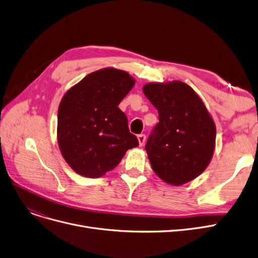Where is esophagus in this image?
Instances as JSON below:
<instances>
[{
    "label": "esophagus",
    "mask_w": 258,
    "mask_h": 258,
    "mask_svg": "<svg viewBox=\"0 0 258 258\" xmlns=\"http://www.w3.org/2000/svg\"><path fill=\"white\" fill-rule=\"evenodd\" d=\"M138 140H139L140 146H143L144 144H145V142H146V136L145 135H139L138 136Z\"/></svg>",
    "instance_id": "34e87169"
}]
</instances>
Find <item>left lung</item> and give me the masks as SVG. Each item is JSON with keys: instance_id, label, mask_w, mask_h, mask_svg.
<instances>
[{"instance_id": "obj_1", "label": "left lung", "mask_w": 258, "mask_h": 258, "mask_svg": "<svg viewBox=\"0 0 258 258\" xmlns=\"http://www.w3.org/2000/svg\"><path fill=\"white\" fill-rule=\"evenodd\" d=\"M145 96L159 112V122L145 149L153 171L179 186L205 170L213 158L216 126L198 94L186 84L149 82Z\"/></svg>"}]
</instances>
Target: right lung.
Wrapping results in <instances>:
<instances>
[{
	"label": "right lung",
	"mask_w": 258,
	"mask_h": 258,
	"mask_svg": "<svg viewBox=\"0 0 258 258\" xmlns=\"http://www.w3.org/2000/svg\"><path fill=\"white\" fill-rule=\"evenodd\" d=\"M136 84L127 72L101 69L68 90L58 109L61 154L80 176L99 178L115 168L139 141L118 108Z\"/></svg>",
	"instance_id": "1"
}]
</instances>
